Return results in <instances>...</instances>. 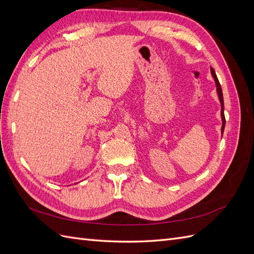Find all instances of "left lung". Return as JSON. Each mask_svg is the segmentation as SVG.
<instances>
[{"label": "left lung", "instance_id": "obj_1", "mask_svg": "<svg viewBox=\"0 0 254 254\" xmlns=\"http://www.w3.org/2000/svg\"><path fill=\"white\" fill-rule=\"evenodd\" d=\"M211 74L212 77L214 78L215 84H216V91H217V95H218V99L220 102V106H221V110H220V115H221V121H222V126H221V134H224V130H225V125H226V119H225V114H224V96H222V90L220 87V83L218 81V78L216 76V73H215L214 68L211 67Z\"/></svg>", "mask_w": 254, "mask_h": 254}]
</instances>
